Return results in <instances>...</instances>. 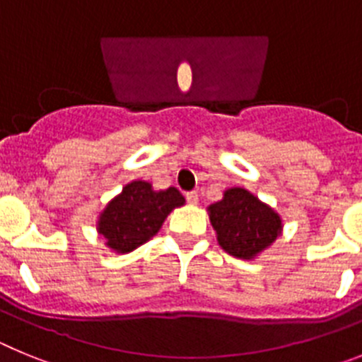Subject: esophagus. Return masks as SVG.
<instances>
[{"instance_id":"esophagus-1","label":"esophagus","mask_w":362,"mask_h":362,"mask_svg":"<svg viewBox=\"0 0 362 362\" xmlns=\"http://www.w3.org/2000/svg\"><path fill=\"white\" fill-rule=\"evenodd\" d=\"M187 201L190 204H197V201H199V194H197L196 190H192V192H187Z\"/></svg>"}]
</instances>
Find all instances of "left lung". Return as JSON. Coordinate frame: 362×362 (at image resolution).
<instances>
[{
    "instance_id": "8db88e82",
    "label": "left lung",
    "mask_w": 362,
    "mask_h": 362,
    "mask_svg": "<svg viewBox=\"0 0 362 362\" xmlns=\"http://www.w3.org/2000/svg\"><path fill=\"white\" fill-rule=\"evenodd\" d=\"M209 210L217 241L233 257L252 259L281 232L279 216L243 188L226 190L223 201Z\"/></svg>"
}]
</instances>
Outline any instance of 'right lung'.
Segmentation results:
<instances>
[{"label":"right lung","instance_id":"add662e5","mask_svg":"<svg viewBox=\"0 0 362 362\" xmlns=\"http://www.w3.org/2000/svg\"><path fill=\"white\" fill-rule=\"evenodd\" d=\"M183 203L185 197L174 187L153 192L150 183L134 181L108 203L99 217L98 230L112 250L124 254L153 238L166 216Z\"/></svg>","mask_w":362,"mask_h":362}]
</instances>
